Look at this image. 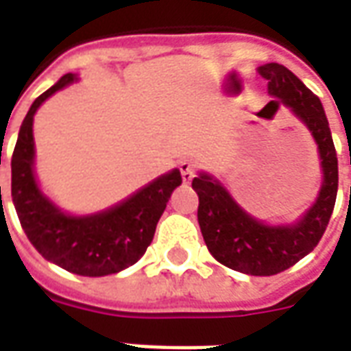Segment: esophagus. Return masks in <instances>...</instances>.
I'll use <instances>...</instances> for the list:
<instances>
[{
  "mask_svg": "<svg viewBox=\"0 0 351 351\" xmlns=\"http://www.w3.org/2000/svg\"><path fill=\"white\" fill-rule=\"evenodd\" d=\"M178 167H180V173H182L184 182H190L191 178L195 176V173H197V167H195V165H193V163L188 160L180 161V165H178Z\"/></svg>",
  "mask_w": 351,
  "mask_h": 351,
  "instance_id": "obj_1",
  "label": "esophagus"
}]
</instances>
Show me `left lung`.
<instances>
[{
  "label": "left lung",
  "mask_w": 351,
  "mask_h": 351,
  "mask_svg": "<svg viewBox=\"0 0 351 351\" xmlns=\"http://www.w3.org/2000/svg\"><path fill=\"white\" fill-rule=\"evenodd\" d=\"M267 80L269 93L299 116L317 143L324 184L319 197L293 226H265L244 213L228 190L213 176L199 175L191 188L197 191V220L208 252L216 261L252 276H272L293 267L314 250L331 220L339 190V160L329 122L314 93L287 67L265 64L258 69ZM271 103L278 101L274 99Z\"/></svg>",
  "instance_id": "left-lung-1"
}]
</instances>
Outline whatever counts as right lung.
I'll return each mask as SVG.
<instances>
[{
  "instance_id": "right-lung-1",
  "label": "right lung",
  "mask_w": 351,
  "mask_h": 351,
  "mask_svg": "<svg viewBox=\"0 0 351 351\" xmlns=\"http://www.w3.org/2000/svg\"><path fill=\"white\" fill-rule=\"evenodd\" d=\"M73 80V73L64 75L27 110L12 152L11 195L20 226L43 258L80 276H105L123 271L143 258L171 193L182 184V176L175 169L107 213L84 218L60 213L35 182L34 114L43 101Z\"/></svg>"
}]
</instances>
